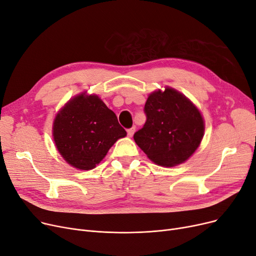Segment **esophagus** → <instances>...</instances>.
Here are the masks:
<instances>
[{"instance_id":"esophagus-1","label":"esophagus","mask_w":256,"mask_h":256,"mask_svg":"<svg viewBox=\"0 0 256 256\" xmlns=\"http://www.w3.org/2000/svg\"><path fill=\"white\" fill-rule=\"evenodd\" d=\"M134 132H136V127H131L127 130V134L129 138H131L133 134H134Z\"/></svg>"}]
</instances>
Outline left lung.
Masks as SVG:
<instances>
[{"instance_id":"obj_1","label":"left lung","mask_w":256,"mask_h":256,"mask_svg":"<svg viewBox=\"0 0 256 256\" xmlns=\"http://www.w3.org/2000/svg\"><path fill=\"white\" fill-rule=\"evenodd\" d=\"M144 112L147 120L133 138L153 162L164 166L182 164L199 147L204 122L182 94L170 88L154 92Z\"/></svg>"}]
</instances>
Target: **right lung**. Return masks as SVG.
I'll use <instances>...</instances> for the list:
<instances>
[{"label": "right lung", "instance_id": "obj_1", "mask_svg": "<svg viewBox=\"0 0 256 256\" xmlns=\"http://www.w3.org/2000/svg\"><path fill=\"white\" fill-rule=\"evenodd\" d=\"M127 132L98 96L70 100L56 116L53 136L59 153L72 166L92 170Z\"/></svg>", "mask_w": 256, "mask_h": 256}]
</instances>
